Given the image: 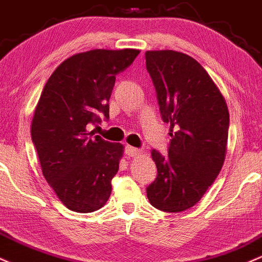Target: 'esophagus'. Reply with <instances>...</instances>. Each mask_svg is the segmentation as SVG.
Instances as JSON below:
<instances>
[{
  "mask_svg": "<svg viewBox=\"0 0 262 262\" xmlns=\"http://www.w3.org/2000/svg\"><path fill=\"white\" fill-rule=\"evenodd\" d=\"M125 154L127 156H130V157H135V156H137L139 154H141V151L139 148H136V147H132L130 145H126L125 146Z\"/></svg>",
  "mask_w": 262,
  "mask_h": 262,
  "instance_id": "1",
  "label": "esophagus"
}]
</instances>
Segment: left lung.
Returning <instances> with one entry per match:
<instances>
[{
    "label": "left lung",
    "instance_id": "8db88e82",
    "mask_svg": "<svg viewBox=\"0 0 262 262\" xmlns=\"http://www.w3.org/2000/svg\"><path fill=\"white\" fill-rule=\"evenodd\" d=\"M163 122L170 123L168 155L152 149L157 177L147 198L157 209L177 213L202 199L225 160L229 111L207 70L174 51L146 52Z\"/></svg>",
    "mask_w": 262,
    "mask_h": 262
}]
</instances>
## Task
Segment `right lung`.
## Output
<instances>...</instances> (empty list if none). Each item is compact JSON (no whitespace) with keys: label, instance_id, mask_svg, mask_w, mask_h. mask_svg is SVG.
Wrapping results in <instances>:
<instances>
[{"label":"right lung","instance_id":"obj_1","mask_svg":"<svg viewBox=\"0 0 262 262\" xmlns=\"http://www.w3.org/2000/svg\"><path fill=\"white\" fill-rule=\"evenodd\" d=\"M137 49H94L64 60L48 79L34 110L31 135L44 178L68 209L92 213L111 194L121 143L88 131L108 119L116 75L134 63Z\"/></svg>","mask_w":262,"mask_h":262}]
</instances>
